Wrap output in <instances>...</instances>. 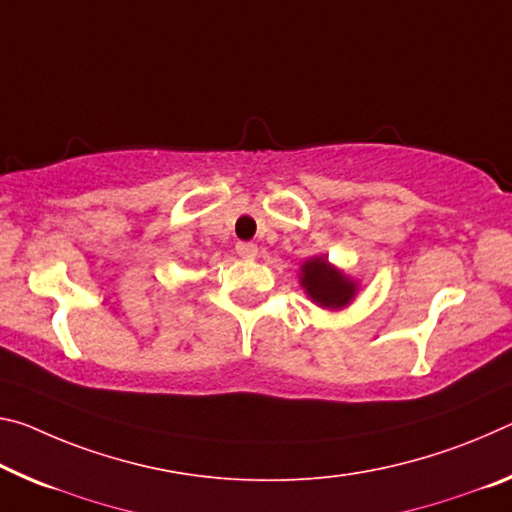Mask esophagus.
I'll list each match as a JSON object with an SVG mask.
<instances>
[{
    "label": "esophagus",
    "mask_w": 512,
    "mask_h": 512,
    "mask_svg": "<svg viewBox=\"0 0 512 512\" xmlns=\"http://www.w3.org/2000/svg\"><path fill=\"white\" fill-rule=\"evenodd\" d=\"M237 255L243 257V259H253V257H257V246H255V243H250V241H239L237 243Z\"/></svg>",
    "instance_id": "34e87169"
}]
</instances>
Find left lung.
Returning a JSON list of instances; mask_svg holds the SVG:
<instances>
[{"mask_svg":"<svg viewBox=\"0 0 512 512\" xmlns=\"http://www.w3.org/2000/svg\"><path fill=\"white\" fill-rule=\"evenodd\" d=\"M300 287L305 289L307 298L323 310H344L355 300L360 291V282L351 275L330 264L326 255H314L305 259L300 266Z\"/></svg>","mask_w":512,"mask_h":512,"instance_id":"8db88e82","label":"left lung"}]
</instances>
